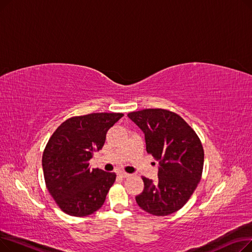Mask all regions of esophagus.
Returning <instances> with one entry per match:
<instances>
[{
    "instance_id": "1",
    "label": "esophagus",
    "mask_w": 252,
    "mask_h": 252,
    "mask_svg": "<svg viewBox=\"0 0 252 252\" xmlns=\"http://www.w3.org/2000/svg\"><path fill=\"white\" fill-rule=\"evenodd\" d=\"M119 176H121L122 178H128L130 175L127 173H125V171H121V173H119Z\"/></svg>"
}]
</instances>
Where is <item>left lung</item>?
Wrapping results in <instances>:
<instances>
[{
    "label": "left lung",
    "mask_w": 252,
    "mask_h": 252,
    "mask_svg": "<svg viewBox=\"0 0 252 252\" xmlns=\"http://www.w3.org/2000/svg\"><path fill=\"white\" fill-rule=\"evenodd\" d=\"M127 116L145 134L146 150L159 161L155 182L142 177L138 205L155 217L176 213L188 202L202 177L204 150L195 130L177 113L143 109Z\"/></svg>",
    "instance_id": "8db88e82"
}]
</instances>
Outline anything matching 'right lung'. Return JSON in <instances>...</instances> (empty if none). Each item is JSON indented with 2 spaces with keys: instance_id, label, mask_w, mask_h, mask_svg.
I'll list each match as a JSON object with an SVG mask.
<instances>
[{
  "instance_id": "right-lung-1",
  "label": "right lung",
  "mask_w": 252,
  "mask_h": 252,
  "mask_svg": "<svg viewBox=\"0 0 252 252\" xmlns=\"http://www.w3.org/2000/svg\"><path fill=\"white\" fill-rule=\"evenodd\" d=\"M123 113H91L66 119L49 139L42 158L46 187L63 213L87 217L105 202L114 173L90 167L106 133Z\"/></svg>"
}]
</instances>
